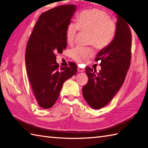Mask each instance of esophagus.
<instances>
[{
	"instance_id": "34e87169",
	"label": "esophagus",
	"mask_w": 148,
	"mask_h": 148,
	"mask_svg": "<svg viewBox=\"0 0 148 148\" xmlns=\"http://www.w3.org/2000/svg\"><path fill=\"white\" fill-rule=\"evenodd\" d=\"M84 71V69H82V68H81V67H78V71L79 72H80V73H81V72H83Z\"/></svg>"
}]
</instances>
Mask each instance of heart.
<instances>
[{
  "instance_id": "heart-1",
  "label": "heart",
  "mask_w": 148,
  "mask_h": 148,
  "mask_svg": "<svg viewBox=\"0 0 148 148\" xmlns=\"http://www.w3.org/2000/svg\"><path fill=\"white\" fill-rule=\"evenodd\" d=\"M79 29L89 32L88 43L98 49H103L108 46L114 38L117 23L103 10L91 9L81 12L77 16V23L70 22L67 25L66 37L69 44L73 43ZM94 53L92 48L84 47H77L70 51L71 58L79 62L88 61Z\"/></svg>"
}]
</instances>
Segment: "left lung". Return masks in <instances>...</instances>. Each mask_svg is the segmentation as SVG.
Segmentation results:
<instances>
[{"mask_svg":"<svg viewBox=\"0 0 148 148\" xmlns=\"http://www.w3.org/2000/svg\"><path fill=\"white\" fill-rule=\"evenodd\" d=\"M117 30L108 46L100 50L95 62L100 61L99 73L90 67L85 71L88 82L82 88V94L94 109L104 107L115 96L123 84L130 66L131 34L129 25L117 14Z\"/></svg>","mask_w":148,"mask_h":148,"instance_id":"1","label":"left lung"}]
</instances>
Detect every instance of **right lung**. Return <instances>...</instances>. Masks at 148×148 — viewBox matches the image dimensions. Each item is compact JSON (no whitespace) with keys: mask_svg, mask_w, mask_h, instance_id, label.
<instances>
[{"mask_svg":"<svg viewBox=\"0 0 148 148\" xmlns=\"http://www.w3.org/2000/svg\"><path fill=\"white\" fill-rule=\"evenodd\" d=\"M77 10L75 5H62L41 14L28 39L25 65L32 90L40 107L49 108L58 99L64 82L75 75L77 66L59 68L56 53L67 47L66 30Z\"/></svg>","mask_w":148,"mask_h":148,"instance_id":"right-lung-1","label":"right lung"}]
</instances>
